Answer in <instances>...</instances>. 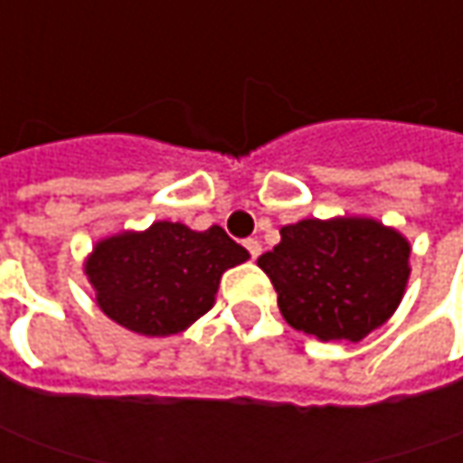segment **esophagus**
Masks as SVG:
<instances>
[{
	"label": "esophagus",
	"instance_id": "1",
	"mask_svg": "<svg viewBox=\"0 0 463 463\" xmlns=\"http://www.w3.org/2000/svg\"><path fill=\"white\" fill-rule=\"evenodd\" d=\"M243 246H246L250 259H259V256H261V243H259L256 238H248V241H243Z\"/></svg>",
	"mask_w": 463,
	"mask_h": 463
}]
</instances>
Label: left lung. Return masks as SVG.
<instances>
[{
	"label": "left lung",
	"instance_id": "8db88e82",
	"mask_svg": "<svg viewBox=\"0 0 463 463\" xmlns=\"http://www.w3.org/2000/svg\"><path fill=\"white\" fill-rule=\"evenodd\" d=\"M410 243L369 217L299 220L259 266L295 330L317 341H361L405 295Z\"/></svg>",
	"mask_w": 463,
	"mask_h": 463
}]
</instances>
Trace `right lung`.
Returning a JSON list of instances; mask_svg holds the SVG:
<instances>
[{
    "label": "right lung",
    "instance_id": "right-lung-1",
    "mask_svg": "<svg viewBox=\"0 0 463 463\" xmlns=\"http://www.w3.org/2000/svg\"><path fill=\"white\" fill-rule=\"evenodd\" d=\"M248 259L222 228L189 231L153 222L97 243L87 277L107 317L140 335H174L200 320L215 302L225 269Z\"/></svg>",
    "mask_w": 463,
    "mask_h": 463
}]
</instances>
